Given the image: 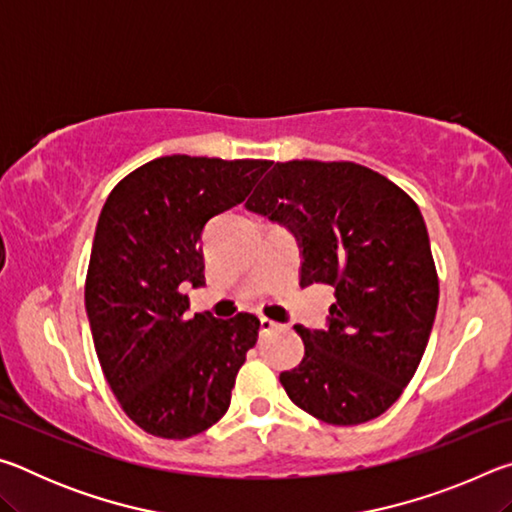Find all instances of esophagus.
Instances as JSON below:
<instances>
[{"instance_id": "esophagus-1", "label": "esophagus", "mask_w": 512, "mask_h": 512, "mask_svg": "<svg viewBox=\"0 0 512 512\" xmlns=\"http://www.w3.org/2000/svg\"><path fill=\"white\" fill-rule=\"evenodd\" d=\"M259 325H262V332H271V329H277V327H280V323H275V320L266 318V316L259 318Z\"/></svg>"}]
</instances>
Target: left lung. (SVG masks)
<instances>
[{
	"label": "left lung",
	"instance_id": "8db88e82",
	"mask_svg": "<svg viewBox=\"0 0 512 512\" xmlns=\"http://www.w3.org/2000/svg\"><path fill=\"white\" fill-rule=\"evenodd\" d=\"M250 212L289 228L300 287L329 284L325 329L296 332L305 357L280 375L291 402L348 427L391 409L420 366L438 309V275L420 207L354 162H275Z\"/></svg>",
	"mask_w": 512,
	"mask_h": 512
}]
</instances>
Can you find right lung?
I'll list each match as a JSON object with an SVG mask.
<instances>
[{
	"label": "right lung",
	"instance_id": "obj_1",
	"mask_svg": "<svg viewBox=\"0 0 512 512\" xmlns=\"http://www.w3.org/2000/svg\"><path fill=\"white\" fill-rule=\"evenodd\" d=\"M268 167L167 155L128 173L103 205L85 311L112 393L151 436L192 438L228 411L259 318L187 316L183 289L205 284V223L244 203Z\"/></svg>",
	"mask_w": 512,
	"mask_h": 512
}]
</instances>
